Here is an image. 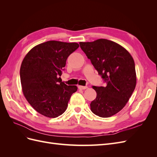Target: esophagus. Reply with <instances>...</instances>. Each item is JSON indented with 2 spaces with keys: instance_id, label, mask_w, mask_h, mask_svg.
I'll list each match as a JSON object with an SVG mask.
<instances>
[{
  "instance_id": "34e87169",
  "label": "esophagus",
  "mask_w": 157,
  "mask_h": 157,
  "mask_svg": "<svg viewBox=\"0 0 157 157\" xmlns=\"http://www.w3.org/2000/svg\"><path fill=\"white\" fill-rule=\"evenodd\" d=\"M78 89H80V90H85V89L88 88L87 86H78Z\"/></svg>"
}]
</instances>
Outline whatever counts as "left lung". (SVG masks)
Returning <instances> with one entry per match:
<instances>
[{
	"mask_svg": "<svg viewBox=\"0 0 157 157\" xmlns=\"http://www.w3.org/2000/svg\"><path fill=\"white\" fill-rule=\"evenodd\" d=\"M105 86H93L96 98L90 103L95 115L110 117L121 111L129 100L136 85L134 59L124 47L104 39L80 42Z\"/></svg>",
	"mask_w": 157,
	"mask_h": 157,
	"instance_id": "left-lung-1",
	"label": "left lung"
}]
</instances>
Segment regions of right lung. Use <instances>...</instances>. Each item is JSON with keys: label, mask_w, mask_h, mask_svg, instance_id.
<instances>
[{"label": "right lung", "mask_w": 157, "mask_h": 157, "mask_svg": "<svg viewBox=\"0 0 157 157\" xmlns=\"http://www.w3.org/2000/svg\"><path fill=\"white\" fill-rule=\"evenodd\" d=\"M79 47L77 42L50 40L28 52L20 67L22 92L35 111L56 118L67 109L77 86H67L61 75L69 56Z\"/></svg>", "instance_id": "1"}]
</instances>
